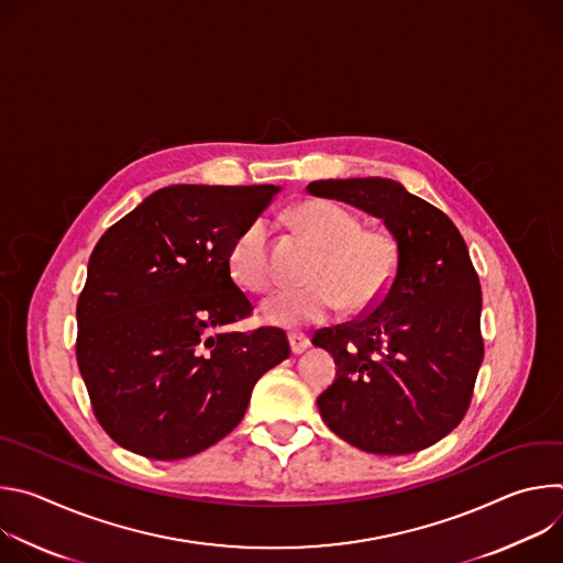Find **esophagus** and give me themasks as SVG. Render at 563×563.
Listing matches in <instances>:
<instances>
[{
  "instance_id": "esophagus-1",
  "label": "esophagus",
  "mask_w": 563,
  "mask_h": 563,
  "mask_svg": "<svg viewBox=\"0 0 563 563\" xmlns=\"http://www.w3.org/2000/svg\"><path fill=\"white\" fill-rule=\"evenodd\" d=\"M289 347H291V354H302L309 347V336L298 332L289 334Z\"/></svg>"
}]
</instances>
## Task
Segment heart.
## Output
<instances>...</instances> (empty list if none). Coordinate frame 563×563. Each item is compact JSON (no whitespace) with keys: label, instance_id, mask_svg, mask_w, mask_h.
Masks as SVG:
<instances>
[{"label":"heart","instance_id":"b5f03b06","mask_svg":"<svg viewBox=\"0 0 563 563\" xmlns=\"http://www.w3.org/2000/svg\"><path fill=\"white\" fill-rule=\"evenodd\" d=\"M300 231L320 247L305 287H289L261 307L263 318L280 328L323 323L343 302L352 311L374 307L389 291L398 272V243L385 227H361V218L332 200H309L294 211ZM269 222L252 220L229 250L233 280L254 294L276 283Z\"/></svg>","mask_w":563,"mask_h":563}]
</instances>
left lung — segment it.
Returning <instances> with one entry per match:
<instances>
[{
    "instance_id": "1",
    "label": "left lung",
    "mask_w": 563,
    "mask_h": 563,
    "mask_svg": "<svg viewBox=\"0 0 563 563\" xmlns=\"http://www.w3.org/2000/svg\"><path fill=\"white\" fill-rule=\"evenodd\" d=\"M311 196L380 218L398 272L378 305L311 339L334 356L318 410L343 441L372 454H412L465 417L484 361L481 285L465 240L434 205L389 178L316 180Z\"/></svg>"
}]
</instances>
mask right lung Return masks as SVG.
<instances>
[{"instance_id":"right-lung-1","label":"right lung","mask_w":563,"mask_h":563,"mask_svg":"<svg viewBox=\"0 0 563 563\" xmlns=\"http://www.w3.org/2000/svg\"><path fill=\"white\" fill-rule=\"evenodd\" d=\"M278 187L174 185L104 231L77 298V367L104 432L157 461L187 459L245 417L291 350L278 328L218 332L254 305L229 272L235 235Z\"/></svg>"}]
</instances>
